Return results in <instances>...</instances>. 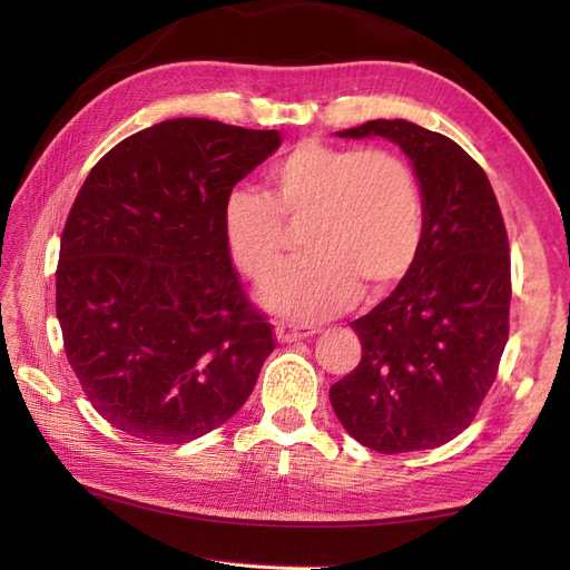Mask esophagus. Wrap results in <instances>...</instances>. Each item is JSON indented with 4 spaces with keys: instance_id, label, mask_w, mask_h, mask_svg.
<instances>
[{
    "instance_id": "34e87169",
    "label": "esophagus",
    "mask_w": 570,
    "mask_h": 570,
    "mask_svg": "<svg viewBox=\"0 0 570 570\" xmlns=\"http://www.w3.org/2000/svg\"><path fill=\"white\" fill-rule=\"evenodd\" d=\"M274 333H276L278 343H296V341H304V337L316 335L318 331L316 328H301V325H296V323H284L282 321V323H276Z\"/></svg>"
}]
</instances>
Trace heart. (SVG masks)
Here are the masks:
<instances>
[{"label": "heart", "instance_id": "b5f03b06", "mask_svg": "<svg viewBox=\"0 0 570 570\" xmlns=\"http://www.w3.org/2000/svg\"><path fill=\"white\" fill-rule=\"evenodd\" d=\"M304 226L307 257L276 279L285 225ZM426 233L421 180L386 149L301 141L266 171V193L233 188L223 203L229 257L262 301L294 321H325L353 306L360 286L386 292L419 262Z\"/></svg>", "mask_w": 570, "mask_h": 570}]
</instances>
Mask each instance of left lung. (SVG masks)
<instances>
[{"instance_id":"left-lung-1","label":"left lung","mask_w":570,"mask_h":570,"mask_svg":"<svg viewBox=\"0 0 570 570\" xmlns=\"http://www.w3.org/2000/svg\"><path fill=\"white\" fill-rule=\"evenodd\" d=\"M341 137H386L414 164L426 233L419 262L353 321L362 357L331 386L347 433L377 453L439 448L478 416L510 337V239L488 174L453 139L406 119Z\"/></svg>"}]
</instances>
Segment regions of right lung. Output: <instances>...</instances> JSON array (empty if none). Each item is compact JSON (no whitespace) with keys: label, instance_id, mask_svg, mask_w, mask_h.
<instances>
[{"label":"right lung","instance_id":"1","mask_svg":"<svg viewBox=\"0 0 570 570\" xmlns=\"http://www.w3.org/2000/svg\"><path fill=\"white\" fill-rule=\"evenodd\" d=\"M276 129L180 117L92 166L60 235L56 313L72 372L115 429L180 445L247 402L274 325L242 288L223 203Z\"/></svg>","mask_w":570,"mask_h":570}]
</instances>
